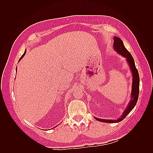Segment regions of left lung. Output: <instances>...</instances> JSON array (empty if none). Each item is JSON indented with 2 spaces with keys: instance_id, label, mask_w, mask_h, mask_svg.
I'll return each instance as SVG.
<instances>
[{
  "instance_id": "8db88e82",
  "label": "left lung",
  "mask_w": 153,
  "mask_h": 153,
  "mask_svg": "<svg viewBox=\"0 0 153 153\" xmlns=\"http://www.w3.org/2000/svg\"><path fill=\"white\" fill-rule=\"evenodd\" d=\"M114 50L116 51V52H117L118 53L121 55L123 57L126 59V61L129 64V68H130L131 71L132 72L133 80H132V87H131V100L129 101L126 110L123 112V114H122L121 117L119 118L117 120H112V119H102L96 118L94 117V118L99 121L103 122V123H116L123 121V120L127 116L128 114L133 110V108L135 107V106L137 103L138 95H139V84H140L139 75H138V72L137 69L136 68L135 61H134V59L132 57V55L128 52L127 49L125 48L123 41L121 39L118 38V37L114 36Z\"/></svg>"
}]
</instances>
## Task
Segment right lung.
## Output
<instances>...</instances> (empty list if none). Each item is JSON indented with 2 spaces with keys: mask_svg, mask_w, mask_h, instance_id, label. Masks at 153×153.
Here are the masks:
<instances>
[{
  "mask_svg": "<svg viewBox=\"0 0 153 153\" xmlns=\"http://www.w3.org/2000/svg\"><path fill=\"white\" fill-rule=\"evenodd\" d=\"M25 52H26V50L25 51V52H24V53L22 55V57H20V60H19V61H20V60H21V59H22L23 58V57H24V55H25Z\"/></svg>",
  "mask_w": 153,
  "mask_h": 153,
  "instance_id": "right-lung-1",
  "label": "right lung"
}]
</instances>
